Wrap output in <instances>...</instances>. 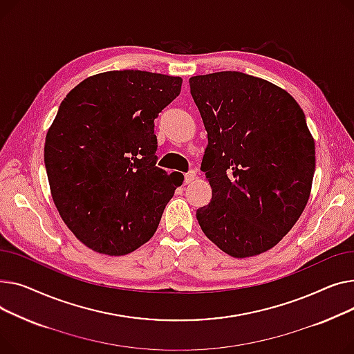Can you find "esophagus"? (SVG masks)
Masks as SVG:
<instances>
[{
    "label": "esophagus",
    "mask_w": 354,
    "mask_h": 354,
    "mask_svg": "<svg viewBox=\"0 0 354 354\" xmlns=\"http://www.w3.org/2000/svg\"><path fill=\"white\" fill-rule=\"evenodd\" d=\"M196 170H190L189 173H185L184 174V184H190V183H193L194 180H196Z\"/></svg>",
    "instance_id": "obj_1"
}]
</instances>
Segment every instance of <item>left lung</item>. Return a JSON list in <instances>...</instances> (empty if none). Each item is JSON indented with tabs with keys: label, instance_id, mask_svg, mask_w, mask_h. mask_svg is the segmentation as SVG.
Returning a JSON list of instances; mask_svg holds the SVG:
<instances>
[{
	"label": "left lung",
	"instance_id": "left-lung-1",
	"mask_svg": "<svg viewBox=\"0 0 354 354\" xmlns=\"http://www.w3.org/2000/svg\"><path fill=\"white\" fill-rule=\"evenodd\" d=\"M207 144L201 171L212 201L196 216L203 233L236 259L274 247L308 201L315 140L286 90L239 71L189 80Z\"/></svg>",
	"mask_w": 354,
	"mask_h": 354
}]
</instances>
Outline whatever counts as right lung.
Returning a JSON list of instances; mask_svg holds the SVG:
<instances>
[{"label":"right lung","mask_w":354,"mask_h":354,"mask_svg":"<svg viewBox=\"0 0 354 354\" xmlns=\"http://www.w3.org/2000/svg\"><path fill=\"white\" fill-rule=\"evenodd\" d=\"M180 77L124 70L81 81L62 100L44 162L57 210L91 250L124 256L156 233L184 177L156 167L154 120Z\"/></svg>","instance_id":"1"}]
</instances>
